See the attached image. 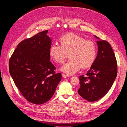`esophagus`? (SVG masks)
Returning a JSON list of instances; mask_svg holds the SVG:
<instances>
[{"mask_svg": "<svg viewBox=\"0 0 127 127\" xmlns=\"http://www.w3.org/2000/svg\"><path fill=\"white\" fill-rule=\"evenodd\" d=\"M62 76L64 78H67V77H69V76H68L67 75H65V74H62Z\"/></svg>", "mask_w": 127, "mask_h": 127, "instance_id": "34e87169", "label": "esophagus"}]
</instances>
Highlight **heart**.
<instances>
[{
  "label": "heart",
  "mask_w": 127,
  "mask_h": 127,
  "mask_svg": "<svg viewBox=\"0 0 127 127\" xmlns=\"http://www.w3.org/2000/svg\"><path fill=\"white\" fill-rule=\"evenodd\" d=\"M60 45L52 44L49 53L55 62L61 64L67 58L68 62L60 68L67 75H73L83 69L91 67L97 56V46L93 41L74 33L63 35L60 40Z\"/></svg>",
  "instance_id": "heart-1"
}]
</instances>
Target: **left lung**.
I'll list each match as a JSON object with an SVG mask.
<instances>
[{
  "label": "left lung",
  "mask_w": 127,
  "mask_h": 127,
  "mask_svg": "<svg viewBox=\"0 0 127 127\" xmlns=\"http://www.w3.org/2000/svg\"><path fill=\"white\" fill-rule=\"evenodd\" d=\"M96 42L98 52L96 58L86 76L79 77L80 88L78 94L89 102L102 98L112 87L117 75V63L114 53L108 42Z\"/></svg>",
  "instance_id": "obj_1"
}]
</instances>
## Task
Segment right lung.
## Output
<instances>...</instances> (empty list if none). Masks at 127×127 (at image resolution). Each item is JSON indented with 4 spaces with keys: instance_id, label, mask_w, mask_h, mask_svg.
I'll use <instances>...</instances> for the list:
<instances>
[{
    "instance_id": "1",
    "label": "right lung",
    "mask_w": 127,
    "mask_h": 127,
    "mask_svg": "<svg viewBox=\"0 0 127 127\" xmlns=\"http://www.w3.org/2000/svg\"><path fill=\"white\" fill-rule=\"evenodd\" d=\"M48 30L21 42L9 61V70L15 85L31 103L42 104L54 94L61 79L50 60L52 40Z\"/></svg>"
}]
</instances>
